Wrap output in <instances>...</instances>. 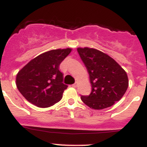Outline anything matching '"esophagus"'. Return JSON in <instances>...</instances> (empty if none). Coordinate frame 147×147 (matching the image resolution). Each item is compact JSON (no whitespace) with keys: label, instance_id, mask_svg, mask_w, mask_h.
<instances>
[{"label":"esophagus","instance_id":"obj_1","mask_svg":"<svg viewBox=\"0 0 147 147\" xmlns=\"http://www.w3.org/2000/svg\"><path fill=\"white\" fill-rule=\"evenodd\" d=\"M72 86H73V87H77V86H78V83H77V82H75V84H72Z\"/></svg>","mask_w":147,"mask_h":147}]
</instances>
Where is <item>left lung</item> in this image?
Wrapping results in <instances>:
<instances>
[{"label":"left lung","mask_w":147,"mask_h":147,"mask_svg":"<svg viewBox=\"0 0 147 147\" xmlns=\"http://www.w3.org/2000/svg\"><path fill=\"white\" fill-rule=\"evenodd\" d=\"M78 52L89 72L92 92L81 95L84 104L94 109L112 106L123 96L129 86L124 70L113 58L92 48H78Z\"/></svg>","instance_id":"obj_1"}]
</instances>
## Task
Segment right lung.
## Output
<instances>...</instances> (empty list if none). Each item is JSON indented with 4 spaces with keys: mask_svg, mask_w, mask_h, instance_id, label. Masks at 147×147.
I'll return each instance as SVG.
<instances>
[{
    "mask_svg": "<svg viewBox=\"0 0 147 147\" xmlns=\"http://www.w3.org/2000/svg\"><path fill=\"white\" fill-rule=\"evenodd\" d=\"M71 51L67 48L44 52L19 71L16 85L28 101L38 107L47 108L61 100L68 86L63 83V74L59 66Z\"/></svg>",
    "mask_w": 147,
    "mask_h": 147,
    "instance_id": "add662e5",
    "label": "right lung"
}]
</instances>
